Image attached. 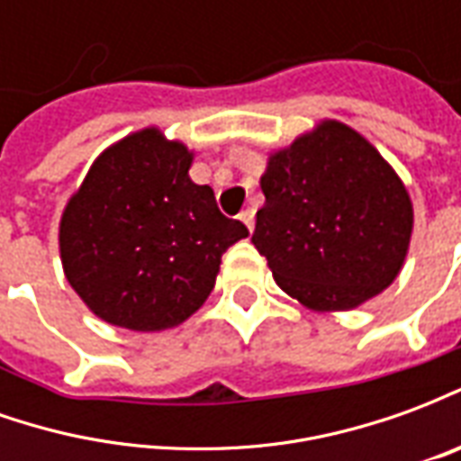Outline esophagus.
I'll use <instances>...</instances> for the list:
<instances>
[{
  "instance_id": "obj_1",
  "label": "esophagus",
  "mask_w": 461,
  "mask_h": 461,
  "mask_svg": "<svg viewBox=\"0 0 461 461\" xmlns=\"http://www.w3.org/2000/svg\"><path fill=\"white\" fill-rule=\"evenodd\" d=\"M240 220L244 221V224H247V230H254V210H251V207H247V210L241 212L240 214Z\"/></svg>"
}]
</instances>
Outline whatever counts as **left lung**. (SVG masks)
I'll use <instances>...</instances> for the list:
<instances>
[{"instance_id":"obj_1","label":"left lung","mask_w":461,"mask_h":461,"mask_svg":"<svg viewBox=\"0 0 461 461\" xmlns=\"http://www.w3.org/2000/svg\"><path fill=\"white\" fill-rule=\"evenodd\" d=\"M251 241L274 281L319 313L350 311L397 279L415 212L405 182L340 121L269 152Z\"/></svg>"}]
</instances>
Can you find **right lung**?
Returning a JSON list of instances; mask_svg holds the SVG:
<instances>
[{"instance_id": "obj_1", "label": "right lung", "mask_w": 461, "mask_h": 461, "mask_svg": "<svg viewBox=\"0 0 461 461\" xmlns=\"http://www.w3.org/2000/svg\"><path fill=\"white\" fill-rule=\"evenodd\" d=\"M194 152L142 128L105 148L68 197L59 251L71 289L95 316L128 330L180 326L207 301L221 254L249 237L194 185Z\"/></svg>"}]
</instances>
